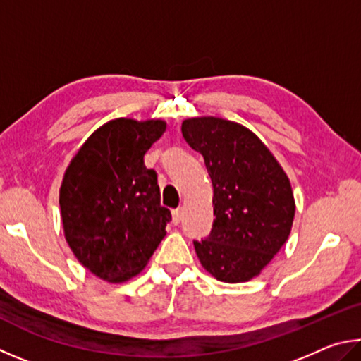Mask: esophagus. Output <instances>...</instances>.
I'll return each instance as SVG.
<instances>
[{
	"instance_id": "obj_1",
	"label": "esophagus",
	"mask_w": 361,
	"mask_h": 361,
	"mask_svg": "<svg viewBox=\"0 0 361 361\" xmlns=\"http://www.w3.org/2000/svg\"><path fill=\"white\" fill-rule=\"evenodd\" d=\"M180 220H182V209H180V207H177V209L173 211V224L179 225Z\"/></svg>"
}]
</instances>
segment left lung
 <instances>
[{"label": "left lung", "instance_id": "8db88e82", "mask_svg": "<svg viewBox=\"0 0 361 361\" xmlns=\"http://www.w3.org/2000/svg\"><path fill=\"white\" fill-rule=\"evenodd\" d=\"M182 136L204 158L214 187L212 230L193 245L219 281L247 282L286 244L295 216L287 174L245 126L217 117L188 118Z\"/></svg>", "mask_w": 361, "mask_h": 361}]
</instances>
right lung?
Masks as SVG:
<instances>
[{"mask_svg":"<svg viewBox=\"0 0 361 361\" xmlns=\"http://www.w3.org/2000/svg\"><path fill=\"white\" fill-rule=\"evenodd\" d=\"M166 123L116 118L87 139L65 173L60 207L69 247L107 282L141 273L166 235L157 171L144 155Z\"/></svg>","mask_w":361,"mask_h":361,"instance_id":"right-lung-1","label":"right lung"}]
</instances>
